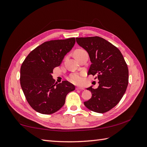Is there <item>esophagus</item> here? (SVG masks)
<instances>
[{"label":"esophagus","instance_id":"1","mask_svg":"<svg viewBox=\"0 0 147 147\" xmlns=\"http://www.w3.org/2000/svg\"><path fill=\"white\" fill-rule=\"evenodd\" d=\"M76 90H84V88H82V87H76Z\"/></svg>","mask_w":147,"mask_h":147}]
</instances>
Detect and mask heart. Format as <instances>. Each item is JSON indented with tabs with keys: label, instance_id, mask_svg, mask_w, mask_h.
<instances>
[{
	"label": "heart",
	"instance_id": "obj_1",
	"mask_svg": "<svg viewBox=\"0 0 147 147\" xmlns=\"http://www.w3.org/2000/svg\"><path fill=\"white\" fill-rule=\"evenodd\" d=\"M83 51H85L83 49H78V50H77L74 54L82 52ZM68 79L71 83L75 84V85H81V84L83 83V81H84L83 74L78 73H72L70 74L69 76Z\"/></svg>",
	"mask_w": 147,
	"mask_h": 147
}]
</instances>
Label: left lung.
Masks as SVG:
<instances>
[{"mask_svg": "<svg viewBox=\"0 0 147 147\" xmlns=\"http://www.w3.org/2000/svg\"><path fill=\"white\" fill-rule=\"evenodd\" d=\"M76 42L89 54L92 64L88 74L99 80L97 88H87L92 96L84 105L93 112L105 113L119 102L126 92L129 78L127 64L119 50L101 37H81Z\"/></svg>", "mask_w": 147, "mask_h": 147, "instance_id": "8db88e82", "label": "left lung"}]
</instances>
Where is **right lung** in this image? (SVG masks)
Instances as JSON below:
<instances>
[{"label":"right lung","instance_id":"right-lung-1","mask_svg":"<svg viewBox=\"0 0 147 147\" xmlns=\"http://www.w3.org/2000/svg\"><path fill=\"white\" fill-rule=\"evenodd\" d=\"M75 38L45 42L31 52L20 70V84L27 102L34 110L52 114L65 104L75 87L67 81L57 84L52 73L75 43Z\"/></svg>","mask_w":147,"mask_h":147}]
</instances>
